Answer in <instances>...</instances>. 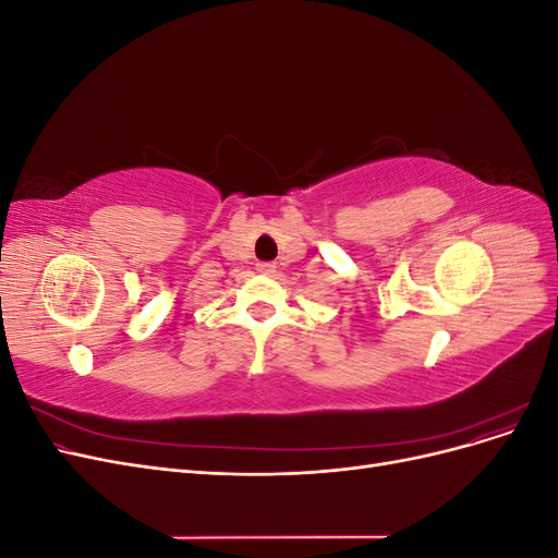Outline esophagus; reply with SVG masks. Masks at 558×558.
I'll use <instances>...</instances> for the list:
<instances>
[{
	"label": "esophagus",
	"mask_w": 558,
	"mask_h": 558,
	"mask_svg": "<svg viewBox=\"0 0 558 558\" xmlns=\"http://www.w3.org/2000/svg\"><path fill=\"white\" fill-rule=\"evenodd\" d=\"M258 272L260 275H275L277 272V265L275 263H258Z\"/></svg>",
	"instance_id": "obj_1"
}]
</instances>
